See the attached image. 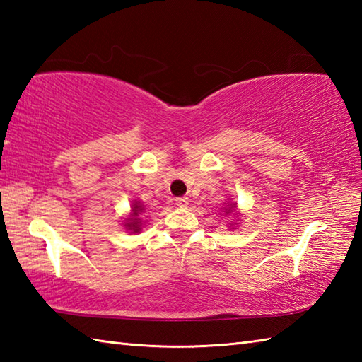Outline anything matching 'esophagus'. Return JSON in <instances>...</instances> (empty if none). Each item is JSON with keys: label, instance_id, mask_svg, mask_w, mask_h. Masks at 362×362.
I'll return each mask as SVG.
<instances>
[{"label": "esophagus", "instance_id": "obj_1", "mask_svg": "<svg viewBox=\"0 0 362 362\" xmlns=\"http://www.w3.org/2000/svg\"><path fill=\"white\" fill-rule=\"evenodd\" d=\"M175 204L183 209V206L188 205V197H177L175 199Z\"/></svg>", "mask_w": 362, "mask_h": 362}]
</instances>
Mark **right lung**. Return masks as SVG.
I'll list each match as a JSON object with an SVG mask.
<instances>
[{
	"label": "right lung",
	"mask_w": 362,
	"mask_h": 362,
	"mask_svg": "<svg viewBox=\"0 0 362 362\" xmlns=\"http://www.w3.org/2000/svg\"><path fill=\"white\" fill-rule=\"evenodd\" d=\"M143 210V206L138 204V202H135L134 204V213H132V218L130 219H127V224H126V227L129 228V230H134V232H140V224H141V221L140 219H136V216H138V213H140Z\"/></svg>",
	"instance_id": "add662e5"
}]
</instances>
